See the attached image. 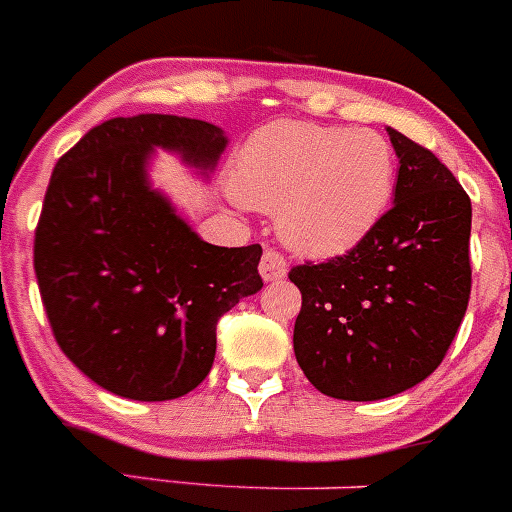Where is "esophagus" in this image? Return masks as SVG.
<instances>
[{"label":"esophagus","instance_id":"34e87169","mask_svg":"<svg viewBox=\"0 0 512 512\" xmlns=\"http://www.w3.org/2000/svg\"><path fill=\"white\" fill-rule=\"evenodd\" d=\"M260 275L265 277L267 282L285 280L287 257L282 255L280 250H275V247H265V252H262V260H260Z\"/></svg>","mask_w":512,"mask_h":512}]
</instances>
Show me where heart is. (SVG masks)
Returning <instances> with one entry per match:
<instances>
[{
    "mask_svg": "<svg viewBox=\"0 0 512 512\" xmlns=\"http://www.w3.org/2000/svg\"><path fill=\"white\" fill-rule=\"evenodd\" d=\"M396 160L376 131L312 121H272L252 133L232 170V190L255 208H280L287 245L342 255L359 245L394 195Z\"/></svg>",
    "mask_w": 512,
    "mask_h": 512,
    "instance_id": "b5f03b06",
    "label": "heart"
}]
</instances>
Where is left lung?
<instances>
[{
    "instance_id": "1",
    "label": "left lung",
    "mask_w": 512,
    "mask_h": 512,
    "mask_svg": "<svg viewBox=\"0 0 512 512\" xmlns=\"http://www.w3.org/2000/svg\"><path fill=\"white\" fill-rule=\"evenodd\" d=\"M394 205L347 255L289 270L299 369L322 394L376 401L436 371L471 299V198L428 148L389 128Z\"/></svg>"
}]
</instances>
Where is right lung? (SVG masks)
<instances>
[{"instance_id":"obj_1","label":"right lung","mask_w":512,"mask_h":512,"mask_svg":"<svg viewBox=\"0 0 512 512\" xmlns=\"http://www.w3.org/2000/svg\"><path fill=\"white\" fill-rule=\"evenodd\" d=\"M153 146L213 168L225 136L198 118L141 113L91 128L56 163L34 232V272L61 352L133 401L193 391L220 317L262 287V247L203 242L146 183Z\"/></svg>"}]
</instances>
